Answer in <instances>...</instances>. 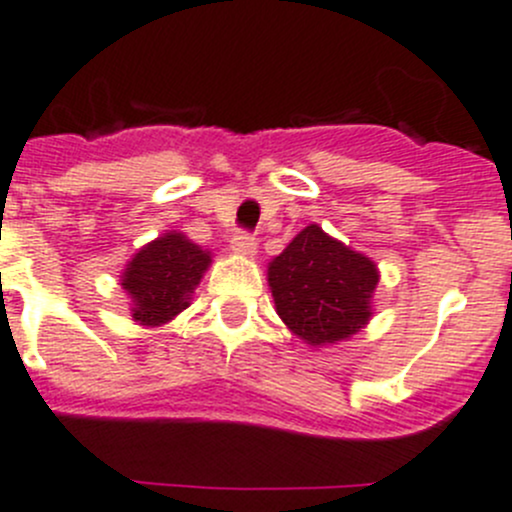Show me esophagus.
Segmentation results:
<instances>
[{"mask_svg": "<svg viewBox=\"0 0 512 512\" xmlns=\"http://www.w3.org/2000/svg\"><path fill=\"white\" fill-rule=\"evenodd\" d=\"M230 250L235 252V255H242V257H255L257 240L252 235H247V232H237L230 242Z\"/></svg>", "mask_w": 512, "mask_h": 512, "instance_id": "obj_1", "label": "esophagus"}]
</instances>
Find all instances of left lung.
Wrapping results in <instances>:
<instances>
[{
  "mask_svg": "<svg viewBox=\"0 0 512 512\" xmlns=\"http://www.w3.org/2000/svg\"><path fill=\"white\" fill-rule=\"evenodd\" d=\"M380 270L362 252L307 225L267 265V285L280 320L310 347L337 345L372 317Z\"/></svg>",
  "mask_w": 512,
  "mask_h": 512,
  "instance_id": "obj_1",
  "label": "left lung"
}]
</instances>
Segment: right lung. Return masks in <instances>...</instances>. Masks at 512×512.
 I'll return each mask as SVG.
<instances>
[{
  "label": "right lung",
  "instance_id": "add662e5",
  "mask_svg": "<svg viewBox=\"0 0 512 512\" xmlns=\"http://www.w3.org/2000/svg\"><path fill=\"white\" fill-rule=\"evenodd\" d=\"M212 265V252L177 230H167L132 255L119 275L130 297L132 320L142 327H162L192 302V292Z\"/></svg>",
  "mask_w": 512,
  "mask_h": 512
}]
</instances>
